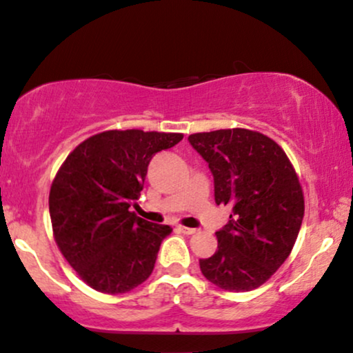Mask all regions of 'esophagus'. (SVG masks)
<instances>
[{
  "instance_id": "esophagus-1",
  "label": "esophagus",
  "mask_w": 353,
  "mask_h": 353,
  "mask_svg": "<svg viewBox=\"0 0 353 353\" xmlns=\"http://www.w3.org/2000/svg\"><path fill=\"white\" fill-rule=\"evenodd\" d=\"M179 232L181 233H184V235H194L195 232V228H190V227H182V225H179Z\"/></svg>"
}]
</instances>
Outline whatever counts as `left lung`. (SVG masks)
I'll list each match as a JSON object with an SVG mask.
<instances>
[{
  "instance_id": "1",
  "label": "left lung",
  "mask_w": 353,
  "mask_h": 353,
  "mask_svg": "<svg viewBox=\"0 0 353 353\" xmlns=\"http://www.w3.org/2000/svg\"><path fill=\"white\" fill-rule=\"evenodd\" d=\"M209 164L215 203L232 205L217 252L199 261L202 274L232 292L266 283L290 256L304 217L303 189L286 152L268 136L243 128L189 136Z\"/></svg>"
}]
</instances>
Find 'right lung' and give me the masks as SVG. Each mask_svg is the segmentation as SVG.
<instances>
[{"mask_svg":"<svg viewBox=\"0 0 353 353\" xmlns=\"http://www.w3.org/2000/svg\"><path fill=\"white\" fill-rule=\"evenodd\" d=\"M181 133L105 131L67 156L49 194L57 246L88 286L121 294L146 281L172 228L136 217L156 152L176 146Z\"/></svg>","mask_w":353,"mask_h":353,"instance_id":"1","label":"right lung"}]
</instances>
